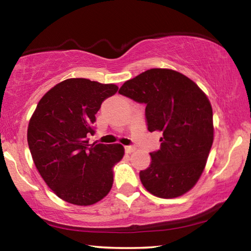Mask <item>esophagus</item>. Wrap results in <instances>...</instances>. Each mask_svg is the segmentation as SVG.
Listing matches in <instances>:
<instances>
[{"label": "esophagus", "instance_id": "esophagus-1", "mask_svg": "<svg viewBox=\"0 0 251 251\" xmlns=\"http://www.w3.org/2000/svg\"><path fill=\"white\" fill-rule=\"evenodd\" d=\"M134 151H135L134 146H125V151L127 154H130V152H133Z\"/></svg>", "mask_w": 251, "mask_h": 251}]
</instances>
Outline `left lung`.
Listing matches in <instances>:
<instances>
[{
    "mask_svg": "<svg viewBox=\"0 0 251 251\" xmlns=\"http://www.w3.org/2000/svg\"><path fill=\"white\" fill-rule=\"evenodd\" d=\"M146 105L147 128L159 131L160 148L151 152L150 167L139 178L151 194L175 198L198 181L214 141L212 108L196 83L168 69H151L118 91Z\"/></svg>",
    "mask_w": 251,
    "mask_h": 251,
    "instance_id": "obj_1",
    "label": "left lung"
}]
</instances>
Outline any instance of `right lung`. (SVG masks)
Here are the masks:
<instances>
[{
  "label": "right lung",
  "instance_id": "right-lung-1",
  "mask_svg": "<svg viewBox=\"0 0 251 251\" xmlns=\"http://www.w3.org/2000/svg\"><path fill=\"white\" fill-rule=\"evenodd\" d=\"M118 87L69 78L42 97L28 123L27 143L40 175L57 196L77 206L93 205L113 186V167L124 156L121 144L88 143L95 114Z\"/></svg>",
  "mask_w": 251,
  "mask_h": 251
}]
</instances>
